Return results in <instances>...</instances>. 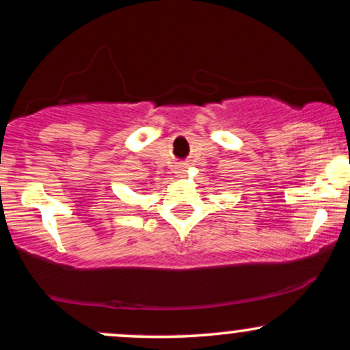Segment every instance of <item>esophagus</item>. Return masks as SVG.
Instances as JSON below:
<instances>
[{"label":"esophagus","mask_w":350,"mask_h":350,"mask_svg":"<svg viewBox=\"0 0 350 350\" xmlns=\"http://www.w3.org/2000/svg\"><path fill=\"white\" fill-rule=\"evenodd\" d=\"M186 171H187V166H186V164H179V166L176 167V172H178L179 176L186 174Z\"/></svg>","instance_id":"1"}]
</instances>
